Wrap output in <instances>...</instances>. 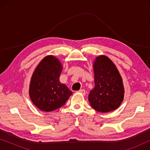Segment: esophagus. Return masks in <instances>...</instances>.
I'll return each instance as SVG.
<instances>
[{
    "mask_svg": "<svg viewBox=\"0 0 150 150\" xmlns=\"http://www.w3.org/2000/svg\"><path fill=\"white\" fill-rule=\"evenodd\" d=\"M79 92H80V93H81L83 95H85L86 94V92H85V89H80Z\"/></svg>",
    "mask_w": 150,
    "mask_h": 150,
    "instance_id": "esophagus-1",
    "label": "esophagus"
}]
</instances>
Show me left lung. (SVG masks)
Instances as JSON below:
<instances>
[{"label": "left lung", "instance_id": "left-lung-1", "mask_svg": "<svg viewBox=\"0 0 150 150\" xmlns=\"http://www.w3.org/2000/svg\"><path fill=\"white\" fill-rule=\"evenodd\" d=\"M93 70L95 87L89 94L91 107L102 112L115 110L122 102L124 94L117 69L109 58L102 55L96 58Z\"/></svg>", "mask_w": 150, "mask_h": 150}]
</instances>
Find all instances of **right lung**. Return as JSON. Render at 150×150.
<instances>
[{
  "label": "right lung",
  "instance_id": "add662e5",
  "mask_svg": "<svg viewBox=\"0 0 150 150\" xmlns=\"http://www.w3.org/2000/svg\"><path fill=\"white\" fill-rule=\"evenodd\" d=\"M62 66L58 59L47 56L33 74L29 96L35 105L43 111H52L64 105L72 92L59 82Z\"/></svg>",
  "mask_w": 150,
  "mask_h": 150
}]
</instances>
